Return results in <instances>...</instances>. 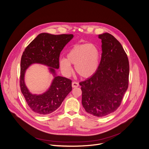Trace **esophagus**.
<instances>
[{
    "label": "esophagus",
    "mask_w": 149,
    "mask_h": 149,
    "mask_svg": "<svg viewBox=\"0 0 149 149\" xmlns=\"http://www.w3.org/2000/svg\"><path fill=\"white\" fill-rule=\"evenodd\" d=\"M72 87H78L79 86V83H77V82H76V81H73V82H72Z\"/></svg>",
    "instance_id": "esophagus-1"
}]
</instances>
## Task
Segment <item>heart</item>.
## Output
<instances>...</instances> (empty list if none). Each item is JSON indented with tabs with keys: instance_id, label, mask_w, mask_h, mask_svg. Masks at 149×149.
Wrapping results in <instances>:
<instances>
[{
	"instance_id": "obj_1",
	"label": "heart",
	"mask_w": 149,
	"mask_h": 149,
	"mask_svg": "<svg viewBox=\"0 0 149 149\" xmlns=\"http://www.w3.org/2000/svg\"><path fill=\"white\" fill-rule=\"evenodd\" d=\"M100 62V53L97 47L92 44H77L67 54V58L59 61L62 72L68 75L72 71V65H74L76 73L83 78H88L97 72Z\"/></svg>"
}]
</instances>
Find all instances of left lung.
Returning <instances> with one entry per match:
<instances>
[{
    "label": "left lung",
    "instance_id": "1",
    "mask_svg": "<svg viewBox=\"0 0 149 149\" xmlns=\"http://www.w3.org/2000/svg\"><path fill=\"white\" fill-rule=\"evenodd\" d=\"M102 57L97 72L80 82L81 103L86 111L94 116H106L119 107L129 85V63L122 45L113 35H99Z\"/></svg>",
    "mask_w": 149,
    "mask_h": 149
}]
</instances>
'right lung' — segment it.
<instances>
[{"instance_id": "obj_1", "label": "right lung", "mask_w": 149, "mask_h": 149, "mask_svg": "<svg viewBox=\"0 0 149 149\" xmlns=\"http://www.w3.org/2000/svg\"><path fill=\"white\" fill-rule=\"evenodd\" d=\"M73 35H54L47 33L39 34L25 49L20 62V86L21 92L29 107L35 113L47 115L55 111L72 91V81L57 76L56 69L59 68V56ZM38 63L49 67L54 79L50 87L39 95L30 93L24 81L26 70L32 64Z\"/></svg>"}]
</instances>
